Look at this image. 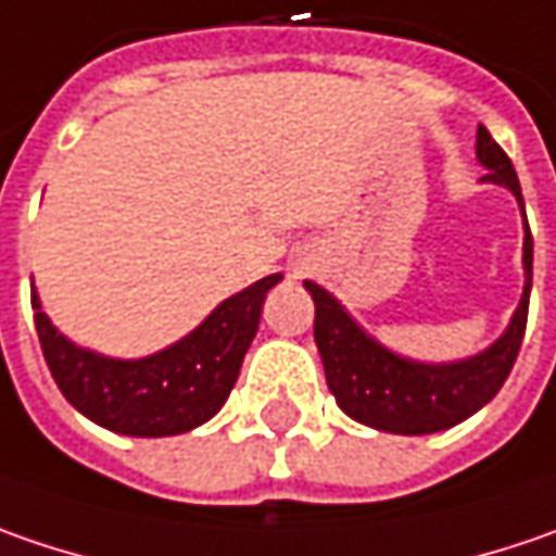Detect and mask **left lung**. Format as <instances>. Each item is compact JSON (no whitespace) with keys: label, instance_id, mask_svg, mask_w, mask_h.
Returning a JSON list of instances; mask_svg holds the SVG:
<instances>
[{"label":"left lung","instance_id":"obj_1","mask_svg":"<svg viewBox=\"0 0 556 556\" xmlns=\"http://www.w3.org/2000/svg\"><path fill=\"white\" fill-rule=\"evenodd\" d=\"M476 159L485 168L482 181L507 187L522 212V271L526 285L514 319L504 334L485 350L454 359V363H422L401 356L350 316L334 293L316 281H303L316 303V348L328 391L350 419L391 434H431L459 426L472 413H479L507 381L516 353L526 334L529 291H532V235L526 222V203L514 162L491 140L485 127L476 134Z\"/></svg>","mask_w":556,"mask_h":556}]
</instances>
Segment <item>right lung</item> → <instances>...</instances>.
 I'll use <instances>...</instances> for the list:
<instances>
[{
  "label": "right lung",
  "mask_w": 556,
  "mask_h": 556,
  "mask_svg": "<svg viewBox=\"0 0 556 556\" xmlns=\"http://www.w3.org/2000/svg\"><path fill=\"white\" fill-rule=\"evenodd\" d=\"M281 278L268 275L222 300L181 341L137 359L77 348L42 313L34 285L30 303L46 366L77 413L118 434L168 438L203 426L225 406L256 338L265 293Z\"/></svg>",
  "instance_id": "right-lung-1"
}]
</instances>
